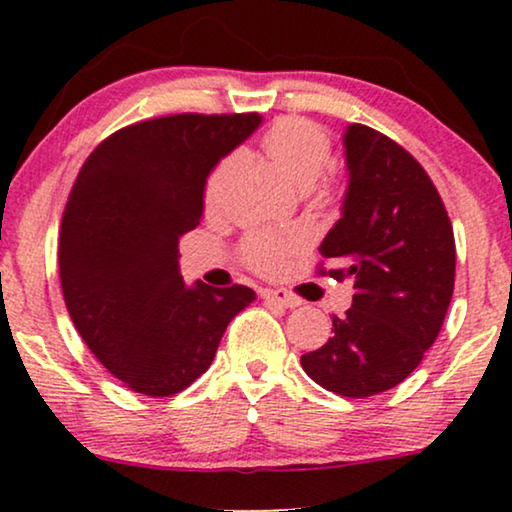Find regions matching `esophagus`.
Masks as SVG:
<instances>
[{
	"instance_id": "esophagus-1",
	"label": "esophagus",
	"mask_w": 512,
	"mask_h": 512,
	"mask_svg": "<svg viewBox=\"0 0 512 512\" xmlns=\"http://www.w3.org/2000/svg\"><path fill=\"white\" fill-rule=\"evenodd\" d=\"M261 296L268 305H279V307H298L300 305V298L284 289H263Z\"/></svg>"
}]
</instances>
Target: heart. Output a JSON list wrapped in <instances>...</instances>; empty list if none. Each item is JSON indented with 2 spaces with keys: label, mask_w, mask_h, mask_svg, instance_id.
<instances>
[{
  "label": "heart",
  "mask_w": 512,
  "mask_h": 512,
  "mask_svg": "<svg viewBox=\"0 0 512 512\" xmlns=\"http://www.w3.org/2000/svg\"><path fill=\"white\" fill-rule=\"evenodd\" d=\"M261 149L270 163L300 191L319 188L324 195L333 191V184L326 179V170L331 165V137L321 125L296 116L282 118L265 132ZM244 172H247L244 151H233L219 160V165L209 172L202 193L209 214H219L230 205ZM298 244L300 240L293 235L258 230L244 237L240 251L251 270L275 275L284 268L286 258L298 249Z\"/></svg>",
  "instance_id": "heart-1"
}]
</instances>
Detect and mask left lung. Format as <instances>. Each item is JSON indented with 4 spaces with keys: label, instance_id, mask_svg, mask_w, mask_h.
<instances>
[{
    "label": "left lung",
    "instance_id": "obj_1",
    "mask_svg": "<svg viewBox=\"0 0 512 512\" xmlns=\"http://www.w3.org/2000/svg\"><path fill=\"white\" fill-rule=\"evenodd\" d=\"M349 184L321 256L352 279V307L324 347L300 356L321 387L349 398L401 384L436 342L454 291V233L424 167L368 125L345 132Z\"/></svg>",
    "mask_w": 512,
    "mask_h": 512
}]
</instances>
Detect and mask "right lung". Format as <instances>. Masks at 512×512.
I'll return each mask as SVG.
<instances>
[{
	"label": "right lung",
	"mask_w": 512,
	"mask_h": 512,
	"mask_svg": "<svg viewBox=\"0 0 512 512\" xmlns=\"http://www.w3.org/2000/svg\"><path fill=\"white\" fill-rule=\"evenodd\" d=\"M258 114H174L114 132L90 153L60 226V284L97 361L144 396H172L212 366L249 286L184 284L179 237L200 226L214 165Z\"/></svg>",
	"instance_id": "obj_1"
}]
</instances>
